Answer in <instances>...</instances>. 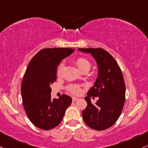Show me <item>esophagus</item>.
Here are the masks:
<instances>
[{
    "mask_svg": "<svg viewBox=\"0 0 148 148\" xmlns=\"http://www.w3.org/2000/svg\"><path fill=\"white\" fill-rule=\"evenodd\" d=\"M79 100V98H76V97H73V98H72V101H73V102L77 101V100Z\"/></svg>",
    "mask_w": 148,
    "mask_h": 148,
    "instance_id": "1",
    "label": "esophagus"
}]
</instances>
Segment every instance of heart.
I'll use <instances>...</instances> for the list:
<instances>
[{"mask_svg": "<svg viewBox=\"0 0 148 148\" xmlns=\"http://www.w3.org/2000/svg\"><path fill=\"white\" fill-rule=\"evenodd\" d=\"M75 63L79 67V69L82 71L84 70H89L90 66H91L90 61L85 58H78L77 59H76ZM63 68H64V64L62 63L60 64L58 67V69H57V74H58V76H60L62 74ZM68 89L71 92L74 94H80L81 92H82V88H81L80 86L79 85H71L70 86H69Z\"/></svg>", "mask_w": 148, "mask_h": 148, "instance_id": "b5f03b06", "label": "heart"}]
</instances>
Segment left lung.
I'll use <instances>...</instances> for the list:
<instances>
[{
  "label": "left lung",
  "mask_w": 148,
  "mask_h": 148,
  "mask_svg": "<svg viewBox=\"0 0 148 148\" xmlns=\"http://www.w3.org/2000/svg\"><path fill=\"white\" fill-rule=\"evenodd\" d=\"M90 53L96 61L98 76L94 86L85 98L87 107L82 112L86 125L92 129L103 131L111 127L119 117L125 102L126 86L122 72L116 61L102 48H78ZM99 98L92 105L90 97Z\"/></svg>",
  "instance_id": "left-lung-1"
}]
</instances>
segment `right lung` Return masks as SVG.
<instances>
[{
    "instance_id": "right-lung-1",
    "label": "right lung",
    "mask_w": 148,
    "mask_h": 148,
    "mask_svg": "<svg viewBox=\"0 0 148 148\" xmlns=\"http://www.w3.org/2000/svg\"><path fill=\"white\" fill-rule=\"evenodd\" d=\"M74 51L72 48H45L29 62L21 85L22 103L29 120L40 129L58 126L71 105L72 100L64 94L52 99L50 86L56 81L60 62Z\"/></svg>"
}]
</instances>
